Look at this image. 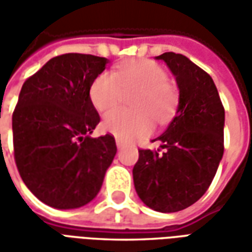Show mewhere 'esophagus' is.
I'll return each instance as SVG.
<instances>
[{
    "label": "esophagus",
    "mask_w": 252,
    "mask_h": 252,
    "mask_svg": "<svg viewBox=\"0 0 252 252\" xmlns=\"http://www.w3.org/2000/svg\"><path fill=\"white\" fill-rule=\"evenodd\" d=\"M116 146H117V148H123L124 147V142L120 140V139H116Z\"/></svg>",
    "instance_id": "1"
}]
</instances>
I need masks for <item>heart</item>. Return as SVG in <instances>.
Wrapping results in <instances>:
<instances>
[{"instance_id":"heart-1","label":"heart","mask_w":252,"mask_h":252,"mask_svg":"<svg viewBox=\"0 0 252 252\" xmlns=\"http://www.w3.org/2000/svg\"><path fill=\"white\" fill-rule=\"evenodd\" d=\"M167 79L163 67L150 59H131L115 72H101L89 90L92 104L101 113L116 108L124 93L136 92L131 98L132 110L117 109L105 116V131L131 140L153 131V120L169 123L178 105V92Z\"/></svg>"}]
</instances>
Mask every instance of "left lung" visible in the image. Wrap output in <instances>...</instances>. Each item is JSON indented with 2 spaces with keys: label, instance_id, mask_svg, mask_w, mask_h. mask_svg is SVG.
Masks as SVG:
<instances>
[{
  "label": "left lung",
  "instance_id": "1",
  "mask_svg": "<svg viewBox=\"0 0 252 252\" xmlns=\"http://www.w3.org/2000/svg\"><path fill=\"white\" fill-rule=\"evenodd\" d=\"M157 58L174 74L180 104L158 137L164 153L139 150L132 174L146 205L171 213L200 200L215 178L224 153V106L211 75L185 55L164 52Z\"/></svg>",
  "mask_w": 252,
  "mask_h": 252
}]
</instances>
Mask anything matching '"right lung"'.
<instances>
[{"label": "right lung", "mask_w": 252, "mask_h": 252, "mask_svg": "<svg viewBox=\"0 0 252 252\" xmlns=\"http://www.w3.org/2000/svg\"><path fill=\"white\" fill-rule=\"evenodd\" d=\"M106 58L63 54L23 85L12 116L14 162L27 188L47 205L74 209L93 200L115 158V137H90L99 115L90 86Z\"/></svg>", "instance_id": "1"}]
</instances>
